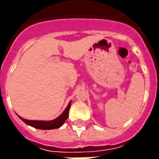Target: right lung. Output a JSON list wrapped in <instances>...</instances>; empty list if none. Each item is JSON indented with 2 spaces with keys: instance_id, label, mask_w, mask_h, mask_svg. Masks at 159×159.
<instances>
[{
  "instance_id": "obj_1",
  "label": "right lung",
  "mask_w": 159,
  "mask_h": 159,
  "mask_svg": "<svg viewBox=\"0 0 159 159\" xmlns=\"http://www.w3.org/2000/svg\"><path fill=\"white\" fill-rule=\"evenodd\" d=\"M70 106H71V102L68 103L67 108L65 109L64 111L57 118L54 119L53 120H25V119L22 118L21 116H18L19 118L21 120H23L26 125L32 126L34 128L39 129H53L60 128L63 125L65 120L68 118V112H69Z\"/></svg>"
}]
</instances>
